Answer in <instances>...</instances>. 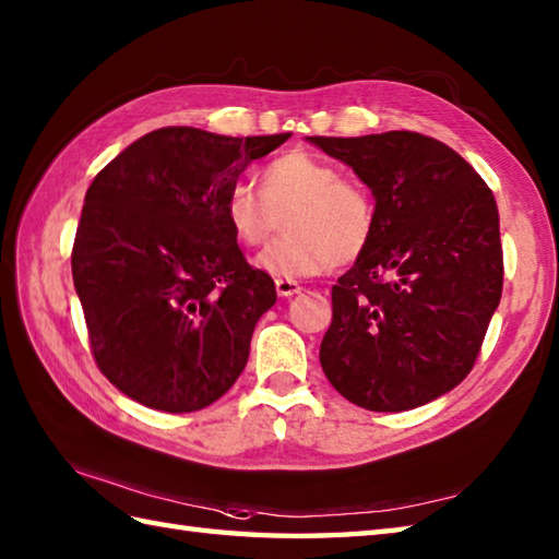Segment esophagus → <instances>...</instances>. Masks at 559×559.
I'll return each mask as SVG.
<instances>
[{"label": "esophagus", "mask_w": 559, "mask_h": 559, "mask_svg": "<svg viewBox=\"0 0 559 559\" xmlns=\"http://www.w3.org/2000/svg\"><path fill=\"white\" fill-rule=\"evenodd\" d=\"M302 288L298 281H286V278H276V293L281 298H293V295H298Z\"/></svg>", "instance_id": "esophagus-1"}]
</instances>
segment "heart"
I'll return each mask as SVG.
<instances>
[{"label": "heart", "mask_w": 559, "mask_h": 559, "mask_svg": "<svg viewBox=\"0 0 559 559\" xmlns=\"http://www.w3.org/2000/svg\"><path fill=\"white\" fill-rule=\"evenodd\" d=\"M223 213L237 242L257 247L286 218L288 235L261 249L254 266L273 278H310L350 264L370 247L377 213L370 192L341 177L334 163L288 151L261 170V192L235 182Z\"/></svg>", "instance_id": "heart-1"}]
</instances>
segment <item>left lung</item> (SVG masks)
Returning a JSON list of instances; mask_svg holds the SVG:
<instances>
[{
  "label": "left lung",
  "mask_w": 559,
  "mask_h": 559,
  "mask_svg": "<svg viewBox=\"0 0 559 559\" xmlns=\"http://www.w3.org/2000/svg\"><path fill=\"white\" fill-rule=\"evenodd\" d=\"M372 189L367 252L331 288L319 362L367 411L425 406L461 384L502 298L500 213L454 148L418 132L307 136Z\"/></svg>",
  "instance_id": "obj_1"
}]
</instances>
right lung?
I'll return each instance as SVG.
<instances>
[{"label": "right lung", "instance_id": "right-lung-1", "mask_svg": "<svg viewBox=\"0 0 559 559\" xmlns=\"http://www.w3.org/2000/svg\"><path fill=\"white\" fill-rule=\"evenodd\" d=\"M288 139L163 127L91 182L71 273L93 358L129 399L192 413L245 370L276 286L247 264L223 201L249 163Z\"/></svg>", "mask_w": 559, "mask_h": 559}]
</instances>
